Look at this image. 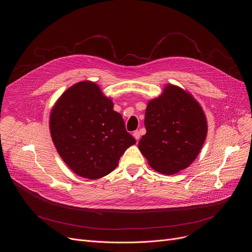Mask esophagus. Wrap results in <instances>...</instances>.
Returning a JSON list of instances; mask_svg holds the SVG:
<instances>
[{
    "label": "esophagus",
    "mask_w": 252,
    "mask_h": 252,
    "mask_svg": "<svg viewBox=\"0 0 252 252\" xmlns=\"http://www.w3.org/2000/svg\"><path fill=\"white\" fill-rule=\"evenodd\" d=\"M132 135H133V137L136 139V141H138V139H139V137H140V134H139V131L138 130H135V131H133V133H132Z\"/></svg>",
    "instance_id": "obj_1"
}]
</instances>
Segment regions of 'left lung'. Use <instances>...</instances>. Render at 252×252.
Wrapping results in <instances>:
<instances>
[{
	"instance_id": "left-lung-1",
	"label": "left lung",
	"mask_w": 252,
	"mask_h": 252,
	"mask_svg": "<svg viewBox=\"0 0 252 252\" xmlns=\"http://www.w3.org/2000/svg\"><path fill=\"white\" fill-rule=\"evenodd\" d=\"M138 149L150 165L163 174H174L191 164L207 133L199 103L181 88L168 85L148 104Z\"/></svg>"
}]
</instances>
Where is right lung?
Here are the masks:
<instances>
[{"instance_id":"1","label":"right lung","mask_w":252,"mask_h":252,"mask_svg":"<svg viewBox=\"0 0 252 252\" xmlns=\"http://www.w3.org/2000/svg\"><path fill=\"white\" fill-rule=\"evenodd\" d=\"M55 147L80 176L95 179L113 171L127 148L136 142L126 129L113 101L91 82L67 89L50 118Z\"/></svg>"}]
</instances>
